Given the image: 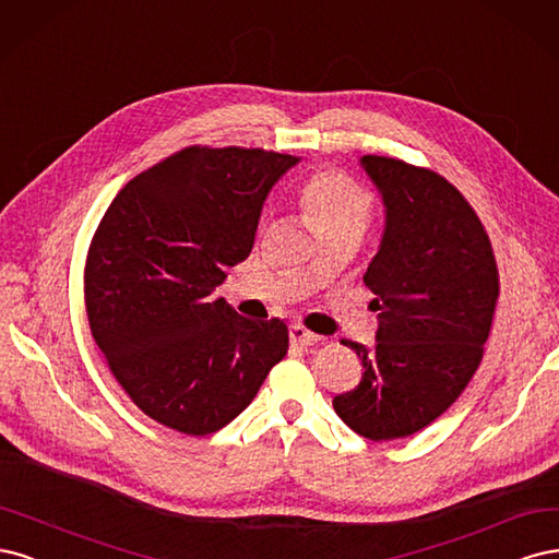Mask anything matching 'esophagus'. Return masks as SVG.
Masks as SVG:
<instances>
[{
  "instance_id": "34e87169",
  "label": "esophagus",
  "mask_w": 559,
  "mask_h": 559,
  "mask_svg": "<svg viewBox=\"0 0 559 559\" xmlns=\"http://www.w3.org/2000/svg\"><path fill=\"white\" fill-rule=\"evenodd\" d=\"M290 338H293V344H299V346H313L320 341L318 334L309 332L304 325H293L290 328Z\"/></svg>"
}]
</instances>
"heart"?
Instances as JSON below:
<instances>
[{
  "label": "heart",
  "instance_id": "obj_1",
  "mask_svg": "<svg viewBox=\"0 0 559 559\" xmlns=\"http://www.w3.org/2000/svg\"><path fill=\"white\" fill-rule=\"evenodd\" d=\"M299 202L322 239H359L367 229L373 197L346 171L322 169L306 178L299 190Z\"/></svg>",
  "mask_w": 559,
  "mask_h": 559
}]
</instances>
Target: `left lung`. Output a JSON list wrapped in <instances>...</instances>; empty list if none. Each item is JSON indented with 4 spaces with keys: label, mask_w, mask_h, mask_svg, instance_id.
Segmentation results:
<instances>
[{
    "label": "left lung",
    "mask_w": 559,
    "mask_h": 559,
    "mask_svg": "<svg viewBox=\"0 0 559 559\" xmlns=\"http://www.w3.org/2000/svg\"><path fill=\"white\" fill-rule=\"evenodd\" d=\"M385 204V231L365 285L376 295V346L346 341L362 381L334 411L359 437L416 435L450 408L490 336L499 272L488 231L462 192L404 159H359Z\"/></svg>",
    "instance_id": "left-lung-1"
}]
</instances>
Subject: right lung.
Listing matches in <instances>:
<instances>
[{
  "instance_id": "add662e5",
  "label": "right lung",
  "mask_w": 559,
  "mask_h": 559,
  "mask_svg": "<svg viewBox=\"0 0 559 559\" xmlns=\"http://www.w3.org/2000/svg\"><path fill=\"white\" fill-rule=\"evenodd\" d=\"M295 155L190 146L124 186L90 241L85 311L116 381L155 423L204 437L253 402L287 353L278 318L215 295L255 243L262 204Z\"/></svg>"
}]
</instances>
